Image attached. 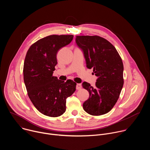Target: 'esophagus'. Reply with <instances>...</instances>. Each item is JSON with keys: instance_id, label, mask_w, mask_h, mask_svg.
<instances>
[{"instance_id": "1", "label": "esophagus", "mask_w": 150, "mask_h": 150, "mask_svg": "<svg viewBox=\"0 0 150 150\" xmlns=\"http://www.w3.org/2000/svg\"><path fill=\"white\" fill-rule=\"evenodd\" d=\"M82 86H81V83H77L76 84V89L77 90H80Z\"/></svg>"}]
</instances>
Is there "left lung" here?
<instances>
[{
    "label": "left lung",
    "instance_id": "left-lung-1",
    "mask_svg": "<svg viewBox=\"0 0 150 150\" xmlns=\"http://www.w3.org/2000/svg\"><path fill=\"white\" fill-rule=\"evenodd\" d=\"M75 41L83 52L87 68H93L98 77L94 87L87 82L82 84L90 94L83 109L91 115H104L113 108L123 87L122 59L110 42L100 36L76 35Z\"/></svg>",
    "mask_w": 150,
    "mask_h": 150
}]
</instances>
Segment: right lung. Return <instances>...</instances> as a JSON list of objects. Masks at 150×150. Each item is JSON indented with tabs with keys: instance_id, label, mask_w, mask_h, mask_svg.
<instances>
[{
	"instance_id": "1",
	"label": "right lung",
	"mask_w": 150,
	"mask_h": 150,
	"mask_svg": "<svg viewBox=\"0 0 150 150\" xmlns=\"http://www.w3.org/2000/svg\"><path fill=\"white\" fill-rule=\"evenodd\" d=\"M73 35H51L42 38L29 48L24 63V81L28 97L42 114L58 117L66 111L67 98L76 90L72 80L66 82L53 76L57 53L69 45Z\"/></svg>"
}]
</instances>
